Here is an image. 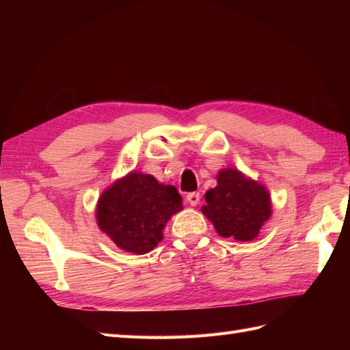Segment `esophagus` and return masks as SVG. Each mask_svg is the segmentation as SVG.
<instances>
[{
  "mask_svg": "<svg viewBox=\"0 0 350 350\" xmlns=\"http://www.w3.org/2000/svg\"><path fill=\"white\" fill-rule=\"evenodd\" d=\"M200 192H189V194L187 196V202L191 204V206H197L200 203Z\"/></svg>",
  "mask_w": 350,
  "mask_h": 350,
  "instance_id": "esophagus-1",
  "label": "esophagus"
}]
</instances>
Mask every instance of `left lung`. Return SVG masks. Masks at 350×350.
<instances>
[{"instance_id":"8db88e82","label":"left lung","mask_w":350,"mask_h":350,"mask_svg":"<svg viewBox=\"0 0 350 350\" xmlns=\"http://www.w3.org/2000/svg\"><path fill=\"white\" fill-rule=\"evenodd\" d=\"M202 212L213 222L218 234L248 242L256 239L271 217L269 192L237 170H222L217 188L206 192Z\"/></svg>"}]
</instances>
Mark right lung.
I'll return each mask as SVG.
<instances>
[{
    "mask_svg": "<svg viewBox=\"0 0 350 350\" xmlns=\"http://www.w3.org/2000/svg\"><path fill=\"white\" fill-rule=\"evenodd\" d=\"M182 206V196L173 185L133 171L100 196L96 218L118 248L146 254L162 239V228Z\"/></svg>",
    "mask_w": 350,
    "mask_h": 350,
    "instance_id": "add662e5",
    "label": "right lung"
}]
</instances>
